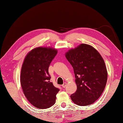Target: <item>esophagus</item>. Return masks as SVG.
<instances>
[{
    "label": "esophagus",
    "instance_id": "1",
    "mask_svg": "<svg viewBox=\"0 0 123 123\" xmlns=\"http://www.w3.org/2000/svg\"><path fill=\"white\" fill-rule=\"evenodd\" d=\"M67 86V83H64L63 84H62V86L63 87V88H66V86Z\"/></svg>",
    "mask_w": 123,
    "mask_h": 123
}]
</instances>
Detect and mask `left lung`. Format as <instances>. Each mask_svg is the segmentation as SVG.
Here are the masks:
<instances>
[{
  "label": "left lung",
  "mask_w": 123,
  "mask_h": 123,
  "mask_svg": "<svg viewBox=\"0 0 123 123\" xmlns=\"http://www.w3.org/2000/svg\"><path fill=\"white\" fill-rule=\"evenodd\" d=\"M65 56L74 69L77 85L71 100L77 105L92 104L106 86L108 72L103 59L94 47L84 43L70 49Z\"/></svg>",
  "instance_id": "1"
}]
</instances>
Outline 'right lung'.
I'll return each instance as SVG.
<instances>
[{
	"label": "right lung",
	"instance_id": "add662e5",
	"mask_svg": "<svg viewBox=\"0 0 123 123\" xmlns=\"http://www.w3.org/2000/svg\"><path fill=\"white\" fill-rule=\"evenodd\" d=\"M57 53L56 49L39 47L25 57L20 73L21 88L26 98L37 108H49L55 104L59 89L50 81V63Z\"/></svg>",
	"mask_w": 123,
	"mask_h": 123
}]
</instances>
